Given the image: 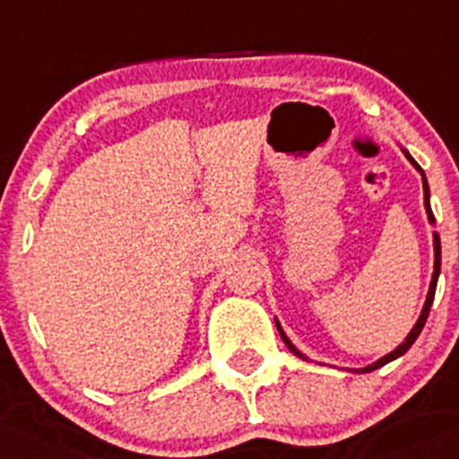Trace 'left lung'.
Listing matches in <instances>:
<instances>
[{
  "mask_svg": "<svg viewBox=\"0 0 459 459\" xmlns=\"http://www.w3.org/2000/svg\"><path fill=\"white\" fill-rule=\"evenodd\" d=\"M403 153L404 156H407V160L411 162L413 167H416V171L420 173L422 176V191H424V209H427V217H429V221H431V224H436V217H433V213H431V204H429V195H431V193H429V182H427V176H424V171L420 169V165H418L416 160H413L411 158V153L407 152V149H403ZM433 257H436V262H433V274H431V283H429V294H427V301H424V306H422V312H420V316H418V321H416V325L411 327V332H409L407 334V339L403 341V343H400L398 347H395L394 351H389V354H385L383 359H378L376 360V363H371V365H368V368H360V369H351L354 371V374H368V371H374V369H378V368H383V365H387V363H392V360H395L398 359V356H403L404 351L409 350V347H411L413 343H416V339L418 336H420V332H422V327H424V323H427V316H429V310H431V303H433V297H436V286H437V277H440V259H442V250H440V235L436 233V230H433ZM277 323V330H279V334H281V339H283V343L288 345V350L292 351L294 356H299V359H303V360H307V356L303 354V351H299L297 347L292 345V341L288 339L286 336V332L281 330V325H279V321H274Z\"/></svg>",
  "mask_w": 459,
  "mask_h": 459,
  "instance_id": "left-lung-1",
  "label": "left lung"
}]
</instances>
